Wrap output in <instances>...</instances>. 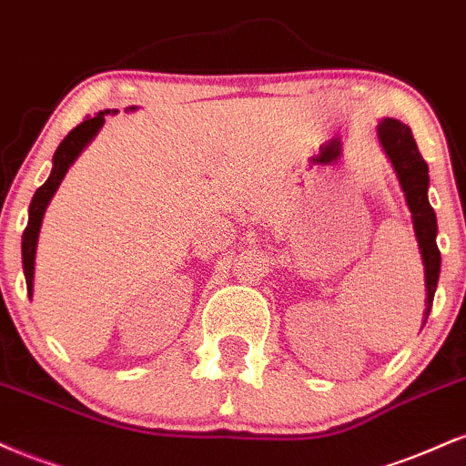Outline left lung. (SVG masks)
Wrapping results in <instances>:
<instances>
[{"label":"left lung","mask_w":466,"mask_h":466,"mask_svg":"<svg viewBox=\"0 0 466 466\" xmlns=\"http://www.w3.org/2000/svg\"><path fill=\"white\" fill-rule=\"evenodd\" d=\"M377 139H380L388 161H390L392 169H395L399 185H401L403 196H406V205L410 213H412L414 235H417L420 259H423L425 270V325L441 277V250L439 246H436L439 224H436V213L431 209L428 198V163L420 157L417 141H414L412 137V130H410L406 124L399 122V119H381V122L377 124Z\"/></svg>","instance_id":"left-lung-1"}]
</instances>
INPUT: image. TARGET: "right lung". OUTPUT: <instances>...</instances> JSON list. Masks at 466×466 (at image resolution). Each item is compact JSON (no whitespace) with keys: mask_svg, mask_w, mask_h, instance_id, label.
<instances>
[{"mask_svg":"<svg viewBox=\"0 0 466 466\" xmlns=\"http://www.w3.org/2000/svg\"><path fill=\"white\" fill-rule=\"evenodd\" d=\"M133 108L135 106H130V111H133ZM115 113H117L115 108H106V111L97 113L96 117H86L80 126H76V128L71 130L63 141H60L56 152H54L49 178L35 191V196H32L30 209H27V227L24 231V238H21V261H24L27 297L35 294V259H36L38 233H41L43 216H46L49 200L54 198L58 185L63 183L65 174H67V169L74 166V161L80 157V152L91 144L93 137L100 133V128L104 126V117Z\"/></svg>","mask_w":466,"mask_h":466,"instance_id":"right-lung-1","label":"right lung"}]
</instances>
